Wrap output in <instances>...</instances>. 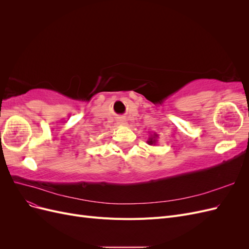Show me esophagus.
<instances>
[{"label": "esophagus", "instance_id": "obj_1", "mask_svg": "<svg viewBox=\"0 0 249 249\" xmlns=\"http://www.w3.org/2000/svg\"><path fill=\"white\" fill-rule=\"evenodd\" d=\"M119 122H120V123H124V118H122V117H119Z\"/></svg>", "mask_w": 249, "mask_h": 249}]
</instances>
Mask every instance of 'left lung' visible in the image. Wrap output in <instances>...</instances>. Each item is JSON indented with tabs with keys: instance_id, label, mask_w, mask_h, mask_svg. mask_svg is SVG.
I'll use <instances>...</instances> for the list:
<instances>
[{
	"instance_id": "1",
	"label": "left lung",
	"mask_w": 249,
	"mask_h": 249,
	"mask_svg": "<svg viewBox=\"0 0 249 249\" xmlns=\"http://www.w3.org/2000/svg\"><path fill=\"white\" fill-rule=\"evenodd\" d=\"M158 139H159V135L157 133H149V137L146 143L148 145H156L158 143Z\"/></svg>"
}]
</instances>
